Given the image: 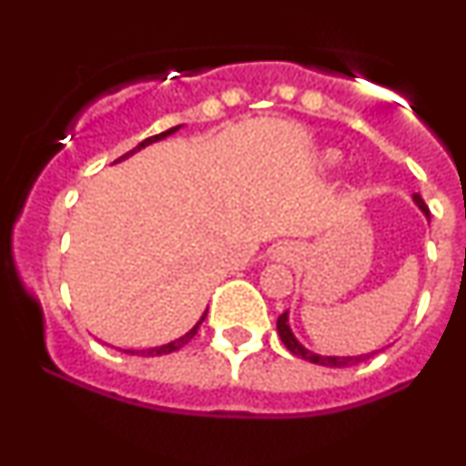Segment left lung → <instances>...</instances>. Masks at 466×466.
<instances>
[{
	"instance_id": "obj_1",
	"label": "left lung",
	"mask_w": 466,
	"mask_h": 466,
	"mask_svg": "<svg viewBox=\"0 0 466 466\" xmlns=\"http://www.w3.org/2000/svg\"><path fill=\"white\" fill-rule=\"evenodd\" d=\"M414 201L419 203V208L422 212H425L427 217H430V208H427V203L422 201V197L416 192L414 195ZM278 335H280L282 344L287 346L289 350L293 352L296 357H302V360L311 361V363H319V366H329V368H346V366H355V363H360L366 360V357L374 355V352H370V355H360V357H322V355H315V352L307 350L304 346L300 344V341L296 339L291 333V329H289L287 324V313H282L280 318H278Z\"/></svg>"
}]
</instances>
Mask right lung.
<instances>
[{
	"mask_svg": "<svg viewBox=\"0 0 466 466\" xmlns=\"http://www.w3.org/2000/svg\"><path fill=\"white\" fill-rule=\"evenodd\" d=\"M177 129H179V127H173V129H168V131H164V133H157V136H151V137H147V140H142L140 144H137L136 148H133V151L125 153V155H122V157H117L116 162H120V159H127V157H129V155H133V153H136V151H140V148H144V147H148V144H153V142L162 140V137L170 136V133H173V131H177ZM206 313H208V311H206ZM206 313H203V318L199 319V322H197L195 326H192V329H190L188 333H186L184 337H179V339L170 341V344L157 346V349H148V350H129V355H140V357H157V355H168V352H175V350H179L181 346H186V344H188V341L192 339V337L197 335V329H199V324L203 322V319H206Z\"/></svg>",
	"mask_w": 466,
	"mask_h": 466,
	"instance_id": "add662e5",
	"label": "right lung"
}]
</instances>
